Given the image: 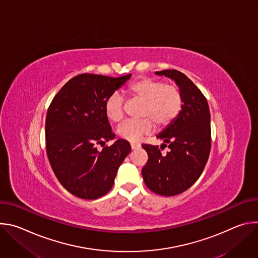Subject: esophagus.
Masks as SVG:
<instances>
[{
	"label": "esophagus",
	"mask_w": 258,
	"mask_h": 258,
	"mask_svg": "<svg viewBox=\"0 0 258 258\" xmlns=\"http://www.w3.org/2000/svg\"><path fill=\"white\" fill-rule=\"evenodd\" d=\"M140 147H141V145H140V144H135V143L131 144V148H132V150H136V149H139Z\"/></svg>",
	"instance_id": "obj_1"
}]
</instances>
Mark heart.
I'll use <instances>...</instances> for the list:
<instances>
[{
  "mask_svg": "<svg viewBox=\"0 0 258 258\" xmlns=\"http://www.w3.org/2000/svg\"><path fill=\"white\" fill-rule=\"evenodd\" d=\"M126 94L131 100L140 101L139 120H127L117 127V135L128 142L137 143L144 136L149 135L154 124L158 128L170 125L178 116L182 98L175 85L164 84L160 80L141 78L133 82ZM105 115L112 122H118L124 115V101L120 94L110 95L104 105Z\"/></svg>",
  "mask_w": 258,
  "mask_h": 258,
  "instance_id": "1",
  "label": "heart"
}]
</instances>
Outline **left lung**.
Segmentation results:
<instances>
[{
  "mask_svg": "<svg viewBox=\"0 0 258 258\" xmlns=\"http://www.w3.org/2000/svg\"><path fill=\"white\" fill-rule=\"evenodd\" d=\"M173 80L181 94L182 106L176 119L159 135L164 144L143 145L148 161L142 169L143 179L152 192L173 196L188 190L201 175L211 147L210 112L206 98L182 72L165 69L155 72ZM167 144L170 151L162 155Z\"/></svg>",
  "mask_w": 258,
  "mask_h": 258,
  "instance_id": "left-lung-1",
  "label": "left lung"
}]
</instances>
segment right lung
<instances>
[{
	"instance_id": "obj_1",
	"label": "right lung",
	"mask_w": 258,
	"mask_h": 258,
	"mask_svg": "<svg viewBox=\"0 0 258 258\" xmlns=\"http://www.w3.org/2000/svg\"><path fill=\"white\" fill-rule=\"evenodd\" d=\"M131 77L83 73L68 81L49 106L47 155L61 185L79 198L91 200L107 194L131 152L130 143L122 139L102 151L96 148L97 144L105 145L115 138L104 105Z\"/></svg>"
}]
</instances>
